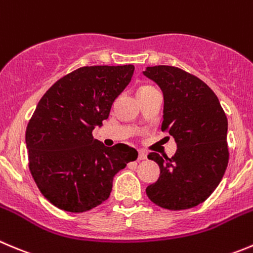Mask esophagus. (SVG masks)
I'll list each match as a JSON object with an SVG mask.
<instances>
[{"label":"esophagus","instance_id":"1","mask_svg":"<svg viewBox=\"0 0 253 253\" xmlns=\"http://www.w3.org/2000/svg\"><path fill=\"white\" fill-rule=\"evenodd\" d=\"M147 158V153L144 151L138 152V161H143V159Z\"/></svg>","mask_w":253,"mask_h":253}]
</instances>
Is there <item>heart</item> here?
<instances>
[{"label":"heart","instance_id":"heart-1","mask_svg":"<svg viewBox=\"0 0 253 253\" xmlns=\"http://www.w3.org/2000/svg\"><path fill=\"white\" fill-rule=\"evenodd\" d=\"M148 89H152V86H142V87H139L138 91H137V92H139V91H144V90H148Z\"/></svg>","mask_w":253,"mask_h":253}]
</instances>
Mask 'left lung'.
I'll use <instances>...</instances> for the list:
<instances>
[{
  "label": "left lung",
  "mask_w": 253,
  "mask_h": 253,
  "mask_svg": "<svg viewBox=\"0 0 253 253\" xmlns=\"http://www.w3.org/2000/svg\"><path fill=\"white\" fill-rule=\"evenodd\" d=\"M143 74L163 91L162 131L178 147L171 158L148 154L161 175L147 186V197L164 209H190L211 195L226 170V115L214 91L194 75L169 65L148 67Z\"/></svg>",
  "instance_id": "obj_1"
}]
</instances>
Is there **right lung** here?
<instances>
[{
    "label": "right lung",
    "mask_w": 253,
    "mask_h": 253,
    "mask_svg": "<svg viewBox=\"0 0 253 253\" xmlns=\"http://www.w3.org/2000/svg\"><path fill=\"white\" fill-rule=\"evenodd\" d=\"M133 72L131 64L79 68L39 100L26 131L29 170L54 207L69 212L97 207L110 197L114 176L138 157L127 144L106 147L92 137Z\"/></svg>",
    "instance_id": "1"
}]
</instances>
